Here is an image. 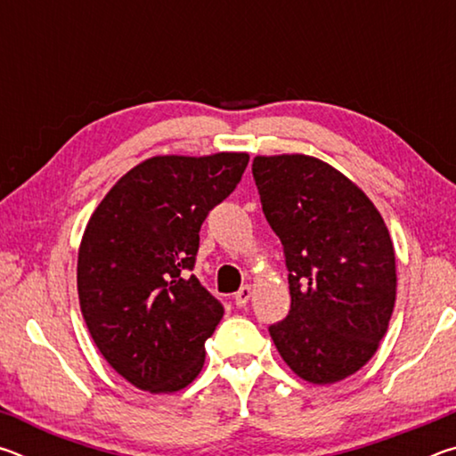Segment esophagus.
<instances>
[{
	"label": "esophagus",
	"instance_id": "1",
	"mask_svg": "<svg viewBox=\"0 0 456 456\" xmlns=\"http://www.w3.org/2000/svg\"><path fill=\"white\" fill-rule=\"evenodd\" d=\"M249 297H251V285H243V288L235 293V305L245 307L247 302H249Z\"/></svg>",
	"mask_w": 456,
	"mask_h": 456
}]
</instances>
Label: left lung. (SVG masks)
Segmentation results:
<instances>
[{
    "instance_id": "obj_1",
    "label": "left lung",
    "mask_w": 456,
    "mask_h": 456,
    "mask_svg": "<svg viewBox=\"0 0 456 456\" xmlns=\"http://www.w3.org/2000/svg\"><path fill=\"white\" fill-rule=\"evenodd\" d=\"M264 215L283 245L291 307L269 326L277 352L314 384L366 364L396 302V259L372 200L305 154L253 159Z\"/></svg>"
}]
</instances>
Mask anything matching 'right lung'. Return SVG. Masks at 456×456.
<instances>
[{"label": "right lung", "instance_id": "add662e5", "mask_svg": "<svg viewBox=\"0 0 456 456\" xmlns=\"http://www.w3.org/2000/svg\"><path fill=\"white\" fill-rule=\"evenodd\" d=\"M249 154L152 157L108 191L78 251L80 310L98 350L136 388L176 392L205 364L223 304L192 275L207 215Z\"/></svg>", "mask_w": 456, "mask_h": 456}]
</instances>
